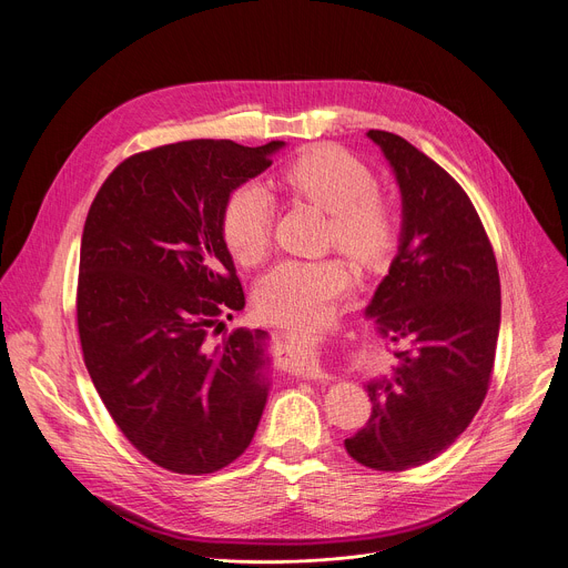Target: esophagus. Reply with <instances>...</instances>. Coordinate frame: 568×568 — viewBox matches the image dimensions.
Listing matches in <instances>:
<instances>
[{"label": "esophagus", "mask_w": 568, "mask_h": 568, "mask_svg": "<svg viewBox=\"0 0 568 568\" xmlns=\"http://www.w3.org/2000/svg\"><path fill=\"white\" fill-rule=\"evenodd\" d=\"M283 365L290 374L307 381L328 376L322 363V351L315 342H290L283 351Z\"/></svg>", "instance_id": "1"}]
</instances>
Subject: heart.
<instances>
[{
    "label": "heart",
    "mask_w": 568,
    "mask_h": 568,
    "mask_svg": "<svg viewBox=\"0 0 568 568\" xmlns=\"http://www.w3.org/2000/svg\"><path fill=\"white\" fill-rule=\"evenodd\" d=\"M281 181L292 194L328 213V242L353 261L374 265L394 251L400 233L396 205L376 190L374 172L348 151L333 144L307 149L285 165ZM274 217V199L261 185L244 183L231 192L222 213V237L237 263L263 261ZM348 281V270L337 257H285L257 281L255 305L274 324H315L328 315Z\"/></svg>",
    "instance_id": "1"
}]
</instances>
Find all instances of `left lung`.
I'll list each match as a JSON object with an SVG mask.
<instances>
[{
	"label": "left lung",
	"mask_w": 568,
	"mask_h": 568,
	"mask_svg": "<svg viewBox=\"0 0 568 568\" xmlns=\"http://www.w3.org/2000/svg\"><path fill=\"white\" fill-rule=\"evenodd\" d=\"M394 168L403 196L398 255L367 315L403 342L392 378L367 385L372 417L344 439L374 471L422 467L476 417L494 372L500 278L469 194L405 138L367 133Z\"/></svg>",
	"instance_id": "obj_1"
}]
</instances>
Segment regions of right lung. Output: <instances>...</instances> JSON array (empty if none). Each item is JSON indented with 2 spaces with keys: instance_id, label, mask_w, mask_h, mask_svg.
Listing matches in <instances>:
<instances>
[{
  "instance_id": "right-lung-1",
  "label": "right lung",
  "mask_w": 568,
  "mask_h": 568,
  "mask_svg": "<svg viewBox=\"0 0 568 568\" xmlns=\"http://www.w3.org/2000/svg\"><path fill=\"white\" fill-rule=\"evenodd\" d=\"M281 146L187 140L140 151L88 211L77 283L83 363L122 435L168 471L229 467L263 417L267 333L213 339L220 317L244 307L222 237L226 199Z\"/></svg>"
}]
</instances>
